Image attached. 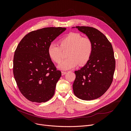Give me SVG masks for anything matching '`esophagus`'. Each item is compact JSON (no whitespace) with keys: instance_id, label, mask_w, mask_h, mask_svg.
I'll list each match as a JSON object with an SVG mask.
<instances>
[{"instance_id":"34e87169","label":"esophagus","mask_w":131,"mask_h":131,"mask_svg":"<svg viewBox=\"0 0 131 131\" xmlns=\"http://www.w3.org/2000/svg\"><path fill=\"white\" fill-rule=\"evenodd\" d=\"M66 73H67L66 72H62V75H65Z\"/></svg>"}]
</instances>
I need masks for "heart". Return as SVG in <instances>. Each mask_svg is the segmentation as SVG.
<instances>
[{"instance_id":"1","label":"heart","mask_w":131,"mask_h":131,"mask_svg":"<svg viewBox=\"0 0 131 131\" xmlns=\"http://www.w3.org/2000/svg\"><path fill=\"white\" fill-rule=\"evenodd\" d=\"M59 45L51 42L47 49L50 59L56 63H60L62 58V50H68L67 59L63 60L58 66L61 70L73 69L78 63L82 66L86 64L91 57L93 51V43L88 37H82L78 33L72 32L61 38Z\"/></svg>"}]
</instances>
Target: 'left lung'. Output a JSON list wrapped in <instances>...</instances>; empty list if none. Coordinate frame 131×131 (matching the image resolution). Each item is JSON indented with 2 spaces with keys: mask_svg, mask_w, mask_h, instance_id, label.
Here are the masks:
<instances>
[{
  "mask_svg": "<svg viewBox=\"0 0 131 131\" xmlns=\"http://www.w3.org/2000/svg\"><path fill=\"white\" fill-rule=\"evenodd\" d=\"M75 28L91 39L93 51L89 62L80 69L75 71L73 92L81 100H95L102 96L113 82L115 69L113 46L105 35L94 28Z\"/></svg>",
  "mask_w": 131,
  "mask_h": 131,
  "instance_id": "1",
  "label": "left lung"
}]
</instances>
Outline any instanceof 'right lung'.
<instances>
[{
	"label": "right lung",
	"instance_id": "obj_1",
	"mask_svg": "<svg viewBox=\"0 0 131 131\" xmlns=\"http://www.w3.org/2000/svg\"><path fill=\"white\" fill-rule=\"evenodd\" d=\"M66 29L47 27L26 35L15 51L13 73L23 96L32 102L48 101L53 97L61 72L49 56L50 43Z\"/></svg>",
	"mask_w": 131,
	"mask_h": 131
}]
</instances>
